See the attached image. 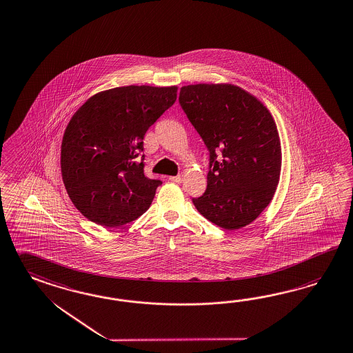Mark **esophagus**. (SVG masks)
Here are the masks:
<instances>
[{"label":"esophagus","mask_w":353,"mask_h":353,"mask_svg":"<svg viewBox=\"0 0 353 353\" xmlns=\"http://www.w3.org/2000/svg\"><path fill=\"white\" fill-rule=\"evenodd\" d=\"M169 181H174V183H181L183 181V176L181 175H176V176H170Z\"/></svg>","instance_id":"1"}]
</instances>
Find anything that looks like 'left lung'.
Here are the masks:
<instances>
[{"label":"left lung","instance_id":"left-lung-1","mask_svg":"<svg viewBox=\"0 0 353 353\" xmlns=\"http://www.w3.org/2000/svg\"><path fill=\"white\" fill-rule=\"evenodd\" d=\"M179 103L210 152L208 188L193 205L226 230L251 224L281 178V139L270 111L234 84L184 85Z\"/></svg>","mask_w":353,"mask_h":353}]
</instances>
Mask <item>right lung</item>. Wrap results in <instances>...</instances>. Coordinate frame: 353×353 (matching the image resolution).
<instances>
[{
	"mask_svg": "<svg viewBox=\"0 0 353 353\" xmlns=\"http://www.w3.org/2000/svg\"><path fill=\"white\" fill-rule=\"evenodd\" d=\"M178 87L128 85L100 92L72 115L61 143V175L74 206L114 228L145 214L161 181L143 168L148 128L176 101Z\"/></svg>",
	"mask_w": 353,
	"mask_h": 353,
	"instance_id": "add662e5",
	"label": "right lung"
}]
</instances>
